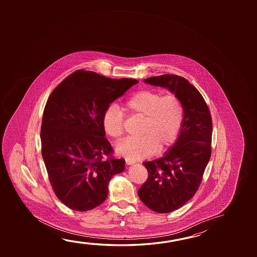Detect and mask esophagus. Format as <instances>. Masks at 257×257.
<instances>
[{"mask_svg":"<svg viewBox=\"0 0 257 257\" xmlns=\"http://www.w3.org/2000/svg\"><path fill=\"white\" fill-rule=\"evenodd\" d=\"M125 163H126V165H133L135 164V161L125 159Z\"/></svg>","mask_w":257,"mask_h":257,"instance_id":"1","label":"esophagus"}]
</instances>
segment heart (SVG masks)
Instances as JSON below:
<instances>
[{"label":"heart","instance_id":"b5f03b06","mask_svg":"<svg viewBox=\"0 0 257 257\" xmlns=\"http://www.w3.org/2000/svg\"><path fill=\"white\" fill-rule=\"evenodd\" d=\"M124 108L132 116L144 118L141 137H128L115 146L118 155L128 160H143L157 151L163 152L177 141L184 121V107L176 95L154 90L135 93ZM105 134L118 139L124 129V115L115 104L110 105L102 116Z\"/></svg>","mask_w":257,"mask_h":257}]
</instances>
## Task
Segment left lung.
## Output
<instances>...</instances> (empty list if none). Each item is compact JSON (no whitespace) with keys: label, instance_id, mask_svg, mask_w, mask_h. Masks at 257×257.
<instances>
[{"label":"left lung","instance_id":"left-lung-1","mask_svg":"<svg viewBox=\"0 0 257 257\" xmlns=\"http://www.w3.org/2000/svg\"><path fill=\"white\" fill-rule=\"evenodd\" d=\"M174 93L184 107V121L176 143L163 157L146 161L147 181L138 190L141 201L159 213L181 208L194 196L211 155L212 121L197 88L181 76L163 74L144 80Z\"/></svg>","mask_w":257,"mask_h":257}]
</instances>
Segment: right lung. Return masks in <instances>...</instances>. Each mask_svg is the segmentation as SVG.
Listing matches in <instances>:
<instances>
[{"label":"right lung","mask_w":257,"mask_h":257,"mask_svg":"<svg viewBox=\"0 0 257 257\" xmlns=\"http://www.w3.org/2000/svg\"><path fill=\"white\" fill-rule=\"evenodd\" d=\"M138 82L79 70L51 93L43 113V160L55 195L68 208L85 211L100 205L111 178L125 169L123 159H103L113 149L102 116Z\"/></svg>","instance_id":"right-lung-1"}]
</instances>
